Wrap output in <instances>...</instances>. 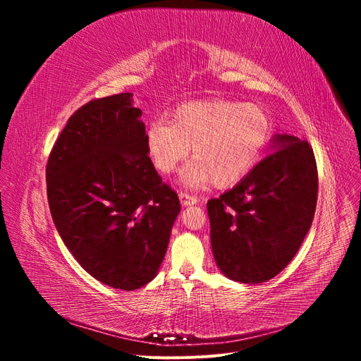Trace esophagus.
I'll list each match as a JSON object with an SVG mask.
<instances>
[{
	"instance_id": "34e87169",
	"label": "esophagus",
	"mask_w": 361,
	"mask_h": 361,
	"mask_svg": "<svg viewBox=\"0 0 361 361\" xmlns=\"http://www.w3.org/2000/svg\"><path fill=\"white\" fill-rule=\"evenodd\" d=\"M179 199H180V203H182L183 206L195 204V203L199 202V200H197V197H195V195H191V194H188V192H183V191H180V192H179Z\"/></svg>"
}]
</instances>
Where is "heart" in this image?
Returning <instances> with one entry per match:
<instances>
[{
	"mask_svg": "<svg viewBox=\"0 0 361 361\" xmlns=\"http://www.w3.org/2000/svg\"><path fill=\"white\" fill-rule=\"evenodd\" d=\"M272 134L265 110L255 104L207 99L178 106L170 123L155 120L147 128L149 155L158 171L169 174L187 158L188 185L231 187L255 167Z\"/></svg>",
	"mask_w": 361,
	"mask_h": 361,
	"instance_id": "obj_1",
	"label": "heart"
}]
</instances>
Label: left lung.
<instances>
[{"instance_id":"1","label":"left lung","mask_w":361,"mask_h":361,"mask_svg":"<svg viewBox=\"0 0 361 361\" xmlns=\"http://www.w3.org/2000/svg\"><path fill=\"white\" fill-rule=\"evenodd\" d=\"M271 154L232 190L207 202L218 268L256 285L286 268L312 226L318 169L307 141L277 135Z\"/></svg>"}]
</instances>
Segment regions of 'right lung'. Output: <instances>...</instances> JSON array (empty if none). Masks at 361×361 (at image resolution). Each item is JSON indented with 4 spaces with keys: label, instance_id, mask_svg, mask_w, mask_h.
I'll use <instances>...</instances> for the list:
<instances>
[{
    "label": "right lung",
    "instance_id": "obj_1",
    "mask_svg": "<svg viewBox=\"0 0 361 361\" xmlns=\"http://www.w3.org/2000/svg\"><path fill=\"white\" fill-rule=\"evenodd\" d=\"M133 93L93 99L68 120L47 164L54 224L78 264L104 285L154 280L180 211L149 158Z\"/></svg>",
    "mask_w": 361,
    "mask_h": 361
}]
</instances>
